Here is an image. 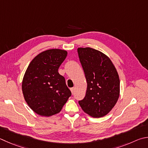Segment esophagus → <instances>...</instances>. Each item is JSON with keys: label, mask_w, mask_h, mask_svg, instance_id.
<instances>
[{"label": "esophagus", "mask_w": 148, "mask_h": 148, "mask_svg": "<svg viewBox=\"0 0 148 148\" xmlns=\"http://www.w3.org/2000/svg\"><path fill=\"white\" fill-rule=\"evenodd\" d=\"M75 89H76V88H75V87H73V88H71V91L72 94H73V93L74 92Z\"/></svg>", "instance_id": "34e87169"}]
</instances>
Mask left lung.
<instances>
[{"label":"left lung","instance_id":"8db88e82","mask_svg":"<svg viewBox=\"0 0 148 148\" xmlns=\"http://www.w3.org/2000/svg\"><path fill=\"white\" fill-rule=\"evenodd\" d=\"M77 50L87 83L85 96L79 104L89 116L103 117L119 98V74L111 59L103 52L90 47Z\"/></svg>","mask_w":148,"mask_h":148}]
</instances>
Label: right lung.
Returning <instances> with one entry per match:
<instances>
[{"label": "right lung", "instance_id": "1", "mask_svg": "<svg viewBox=\"0 0 148 148\" xmlns=\"http://www.w3.org/2000/svg\"><path fill=\"white\" fill-rule=\"evenodd\" d=\"M66 56L65 50H45L32 60L24 75V98L40 116L49 117L59 113L71 96L65 77L58 72Z\"/></svg>", "mask_w": 148, "mask_h": 148}]
</instances>
